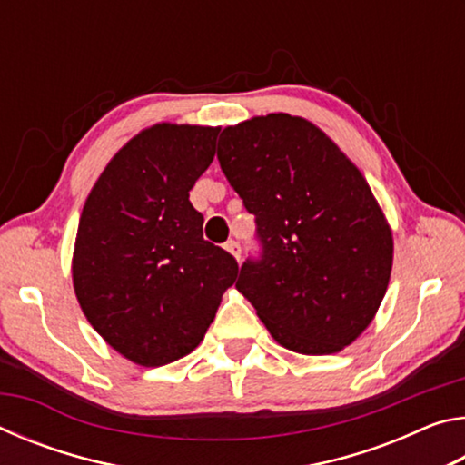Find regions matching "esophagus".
Returning <instances> with one entry per match:
<instances>
[{"label": "esophagus", "mask_w": 465, "mask_h": 465, "mask_svg": "<svg viewBox=\"0 0 465 465\" xmlns=\"http://www.w3.org/2000/svg\"><path fill=\"white\" fill-rule=\"evenodd\" d=\"M225 250L230 252V254L235 258V261H242V246H240V242H235V240H230V242H225Z\"/></svg>", "instance_id": "esophagus-1"}]
</instances>
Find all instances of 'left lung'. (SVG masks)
Masks as SVG:
<instances>
[{"label": "left lung", "mask_w": 465, "mask_h": 465, "mask_svg": "<svg viewBox=\"0 0 465 465\" xmlns=\"http://www.w3.org/2000/svg\"><path fill=\"white\" fill-rule=\"evenodd\" d=\"M217 160L262 246L235 289L285 349L342 351L371 324L393 261L367 180L324 131L285 113L225 127Z\"/></svg>", "instance_id": "left-lung-1"}]
</instances>
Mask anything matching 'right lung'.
I'll list each match as a JSON object with an SVG mask.
<instances>
[{"label":"right lung","mask_w":465,"mask_h":465,"mask_svg":"<svg viewBox=\"0 0 465 465\" xmlns=\"http://www.w3.org/2000/svg\"><path fill=\"white\" fill-rule=\"evenodd\" d=\"M219 127L153 124L119 149L85 199L74 289L94 330L124 359L162 367L193 352L238 262L203 240L188 193L215 157Z\"/></svg>","instance_id":"add662e5"}]
</instances>
